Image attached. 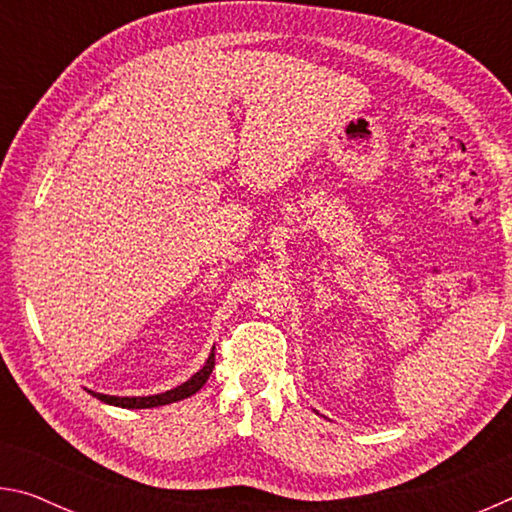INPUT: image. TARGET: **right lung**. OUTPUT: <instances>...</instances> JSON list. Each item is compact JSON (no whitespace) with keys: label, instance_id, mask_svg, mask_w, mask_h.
<instances>
[{"label":"right lung","instance_id":"right-lung-1","mask_svg":"<svg viewBox=\"0 0 512 512\" xmlns=\"http://www.w3.org/2000/svg\"><path fill=\"white\" fill-rule=\"evenodd\" d=\"M212 368H214V352L207 357L205 366L198 370L192 379H187L185 384L171 388V391H167V393L146 395V397H117V395H103V393H94V391H90V393L97 397V400L112 404V406H121V409H153V406L180 402V400H185V397H192L194 393L201 391L205 381L212 375Z\"/></svg>","mask_w":512,"mask_h":512}]
</instances>
